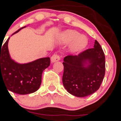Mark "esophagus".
Segmentation results:
<instances>
[{
	"label": "esophagus",
	"mask_w": 121,
	"mask_h": 121,
	"mask_svg": "<svg viewBox=\"0 0 121 121\" xmlns=\"http://www.w3.org/2000/svg\"><path fill=\"white\" fill-rule=\"evenodd\" d=\"M51 60L52 63H54V62L59 61L60 60V55H58V54H54V55H52V56L51 57Z\"/></svg>",
	"instance_id": "obj_1"
}]
</instances>
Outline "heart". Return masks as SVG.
Returning <instances> with one entry per match:
<instances>
[{"label":"heart","mask_w":121,"mask_h":121,"mask_svg":"<svg viewBox=\"0 0 121 121\" xmlns=\"http://www.w3.org/2000/svg\"><path fill=\"white\" fill-rule=\"evenodd\" d=\"M61 40L64 44L70 43L69 50L72 52H77L83 49L87 45V39L83 35L73 30H67L61 36Z\"/></svg>","instance_id":"obj_1"}]
</instances>
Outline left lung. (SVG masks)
<instances>
[{
	"mask_svg": "<svg viewBox=\"0 0 121 121\" xmlns=\"http://www.w3.org/2000/svg\"><path fill=\"white\" fill-rule=\"evenodd\" d=\"M63 83L74 96L84 97L97 91L105 74V56L99 43L78 55L64 57Z\"/></svg>",
	"mask_w": 121,
	"mask_h": 121,
	"instance_id": "left-lung-1",
	"label": "left lung"
}]
</instances>
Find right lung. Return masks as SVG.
<instances>
[{
    "instance_id": "add662e5",
    "label": "right lung",
    "mask_w": 121,
    "mask_h": 121,
    "mask_svg": "<svg viewBox=\"0 0 121 121\" xmlns=\"http://www.w3.org/2000/svg\"><path fill=\"white\" fill-rule=\"evenodd\" d=\"M9 39V38L3 45H0V83L3 82L7 90L16 94L33 93L40 87L42 74L50 65V58H39L26 64L16 63L10 57L8 47Z\"/></svg>"
}]
</instances>
